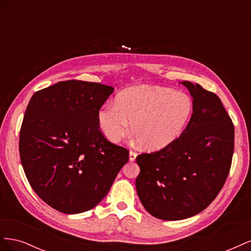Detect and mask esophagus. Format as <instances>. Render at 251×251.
I'll return each instance as SVG.
<instances>
[{"label":"esophagus","instance_id":"obj_1","mask_svg":"<svg viewBox=\"0 0 251 251\" xmlns=\"http://www.w3.org/2000/svg\"><path fill=\"white\" fill-rule=\"evenodd\" d=\"M136 157H137V153H136V151H131L130 154H128V158H130V161H135Z\"/></svg>","mask_w":251,"mask_h":251}]
</instances>
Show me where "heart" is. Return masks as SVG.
Here are the masks:
<instances>
[{"instance_id": "b5f03b06", "label": "heart", "mask_w": 251, "mask_h": 251, "mask_svg": "<svg viewBox=\"0 0 251 251\" xmlns=\"http://www.w3.org/2000/svg\"><path fill=\"white\" fill-rule=\"evenodd\" d=\"M194 111L192 98L159 86H135L97 112L98 127L111 142H119L132 123L139 146L159 151L171 146L185 130Z\"/></svg>"}]
</instances>
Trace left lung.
<instances>
[{
  "mask_svg": "<svg viewBox=\"0 0 251 251\" xmlns=\"http://www.w3.org/2000/svg\"><path fill=\"white\" fill-rule=\"evenodd\" d=\"M180 83L194 103L185 130L171 146L136 158L139 199L165 221L193 217L214 201L228 176L234 147V127L220 98L198 83Z\"/></svg>",
  "mask_w": 251,
  "mask_h": 251,
  "instance_id": "obj_1",
  "label": "left lung"
}]
</instances>
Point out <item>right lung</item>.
Segmentation results:
<instances>
[{
  "instance_id": "add662e5",
  "label": "right lung",
  "mask_w": 251,
  "mask_h": 251,
  "mask_svg": "<svg viewBox=\"0 0 251 251\" xmlns=\"http://www.w3.org/2000/svg\"><path fill=\"white\" fill-rule=\"evenodd\" d=\"M114 88L59 81L33 94L20 132V156L33 191L64 214L92 209L128 161V151L104 138L97 112Z\"/></svg>"
}]
</instances>
